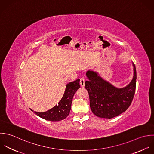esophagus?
Wrapping results in <instances>:
<instances>
[{
  "label": "esophagus",
  "instance_id": "esophagus-1",
  "mask_svg": "<svg viewBox=\"0 0 154 154\" xmlns=\"http://www.w3.org/2000/svg\"><path fill=\"white\" fill-rule=\"evenodd\" d=\"M80 84L81 87L84 88L85 87V80L83 78H81L80 79Z\"/></svg>",
  "mask_w": 154,
  "mask_h": 154
}]
</instances>
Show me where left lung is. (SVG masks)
<instances>
[{
    "mask_svg": "<svg viewBox=\"0 0 154 154\" xmlns=\"http://www.w3.org/2000/svg\"><path fill=\"white\" fill-rule=\"evenodd\" d=\"M134 75L125 87L118 88L100 76L97 72L88 70L85 82L92 113L99 118L111 119L125 112L131 104L136 91V69L133 62Z\"/></svg>",
    "mask_w": 154,
    "mask_h": 154,
    "instance_id": "obj_1",
    "label": "left lung"
}]
</instances>
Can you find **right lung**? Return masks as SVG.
I'll return each mask as SVG.
<instances>
[{
  "mask_svg": "<svg viewBox=\"0 0 154 154\" xmlns=\"http://www.w3.org/2000/svg\"><path fill=\"white\" fill-rule=\"evenodd\" d=\"M80 87V79L68 83L64 94L57 105L47 112H34V113L42 119L53 122L60 121L65 119L69 114L74 95Z\"/></svg>",
  "mask_w": 154,
  "mask_h": 154,
  "instance_id": "1",
  "label": "right lung"
}]
</instances>
